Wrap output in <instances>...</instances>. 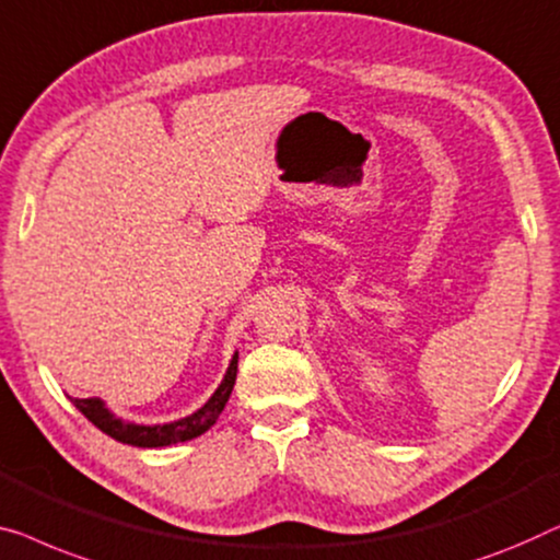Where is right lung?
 Listing matches in <instances>:
<instances>
[{
	"label": "right lung",
	"instance_id": "right-lung-1",
	"mask_svg": "<svg viewBox=\"0 0 560 560\" xmlns=\"http://www.w3.org/2000/svg\"><path fill=\"white\" fill-rule=\"evenodd\" d=\"M234 378H237V353L232 355L230 369H226L222 384L217 386L212 399H209L201 409L194 411V415L184 417L179 421H172V424H153V427L131 424V421L113 417L108 407H105L101 399H95V396H91V399H70V401L75 404L78 411H83L88 421H93L101 432L113 436L116 442L133 444V447H168V444H176V442H189L194 436L205 434L207 429L214 424L217 417L222 415L226 399H230Z\"/></svg>",
	"mask_w": 560,
	"mask_h": 560
}]
</instances>
